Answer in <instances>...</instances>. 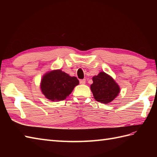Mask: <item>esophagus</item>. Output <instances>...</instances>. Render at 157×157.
<instances>
[{"mask_svg":"<svg viewBox=\"0 0 157 157\" xmlns=\"http://www.w3.org/2000/svg\"><path fill=\"white\" fill-rule=\"evenodd\" d=\"M79 83H80L81 84H86V79H80V80H79Z\"/></svg>","mask_w":157,"mask_h":157,"instance_id":"esophagus-1","label":"esophagus"}]
</instances>
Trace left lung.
<instances>
[{
    "label": "left lung",
    "instance_id": "obj_1",
    "mask_svg": "<svg viewBox=\"0 0 157 157\" xmlns=\"http://www.w3.org/2000/svg\"><path fill=\"white\" fill-rule=\"evenodd\" d=\"M90 90L94 98L103 104L112 102L120 92V87L111 75L101 71L92 78Z\"/></svg>",
    "mask_w": 157,
    "mask_h": 157
}]
</instances>
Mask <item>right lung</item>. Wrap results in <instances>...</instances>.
I'll list each match as a JSON object with an SVG mask.
<instances>
[{"label":"right lung","mask_w":157,"mask_h":157,"mask_svg":"<svg viewBox=\"0 0 157 157\" xmlns=\"http://www.w3.org/2000/svg\"><path fill=\"white\" fill-rule=\"evenodd\" d=\"M79 83L76 77L70 76L61 69H55L42 76L40 90L49 101L57 102L69 96Z\"/></svg>","instance_id":"obj_1"}]
</instances>
